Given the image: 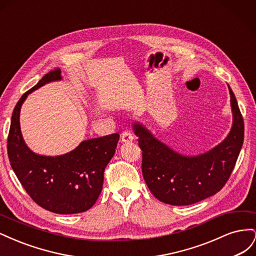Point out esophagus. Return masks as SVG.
<instances>
[{
  "mask_svg": "<svg viewBox=\"0 0 256 256\" xmlns=\"http://www.w3.org/2000/svg\"><path fill=\"white\" fill-rule=\"evenodd\" d=\"M134 134H131V131L129 130H125L124 132L122 134V141L125 142V143H129V142H132L134 141Z\"/></svg>",
  "mask_w": 256,
  "mask_h": 256,
  "instance_id": "obj_1",
  "label": "esophagus"
}]
</instances>
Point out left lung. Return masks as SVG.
Segmentation results:
<instances>
[{
  "label": "left lung",
  "instance_id": "1",
  "mask_svg": "<svg viewBox=\"0 0 256 256\" xmlns=\"http://www.w3.org/2000/svg\"><path fill=\"white\" fill-rule=\"evenodd\" d=\"M233 126L228 136L198 156H184L157 140L140 122L134 124L142 150V173L160 202L191 205L219 192L233 172L244 143V126L236 97L230 88Z\"/></svg>",
  "mask_w": 256,
  "mask_h": 256
}]
</instances>
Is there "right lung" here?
I'll return each mask as SVG.
<instances>
[{"instance_id":"1","label":"right lung","mask_w":256,"mask_h":256,"mask_svg":"<svg viewBox=\"0 0 256 256\" xmlns=\"http://www.w3.org/2000/svg\"><path fill=\"white\" fill-rule=\"evenodd\" d=\"M60 79V69H54L19 99L12 116L7 152L14 174L36 204L52 212L72 214L86 212L96 203L120 134L83 141L70 152L56 157L30 150L21 134V106L30 92Z\"/></svg>"}]
</instances>
